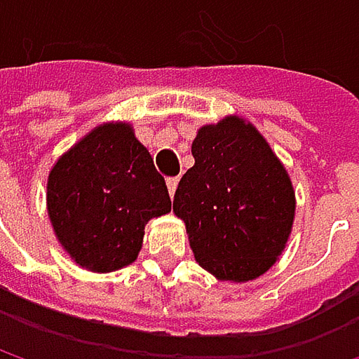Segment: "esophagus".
Segmentation results:
<instances>
[{"mask_svg":"<svg viewBox=\"0 0 359 359\" xmlns=\"http://www.w3.org/2000/svg\"><path fill=\"white\" fill-rule=\"evenodd\" d=\"M166 187H168V193H170V197L175 195V191H177V187H179V177H170V179H166Z\"/></svg>","mask_w":359,"mask_h":359,"instance_id":"1","label":"esophagus"}]
</instances>
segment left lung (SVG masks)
Here are the masks:
<instances>
[{
	"mask_svg": "<svg viewBox=\"0 0 359 359\" xmlns=\"http://www.w3.org/2000/svg\"><path fill=\"white\" fill-rule=\"evenodd\" d=\"M191 154L195 164L180 179L172 210L195 259L220 280L262 276L285 250L295 218L285 166L239 116L201 126Z\"/></svg>",
	"mask_w": 359,
	"mask_h": 359,
	"instance_id": "obj_1",
	"label": "left lung"
}]
</instances>
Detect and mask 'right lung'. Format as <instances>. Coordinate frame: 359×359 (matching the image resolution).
I'll use <instances>...</instances> for the list:
<instances>
[{
	"mask_svg": "<svg viewBox=\"0 0 359 359\" xmlns=\"http://www.w3.org/2000/svg\"><path fill=\"white\" fill-rule=\"evenodd\" d=\"M166 180L126 122L95 126L47 179V214L64 251L91 272L133 264L145 224L170 212Z\"/></svg>",
	"mask_w": 359,
	"mask_h": 359,
	"instance_id": "1",
	"label": "right lung"
}]
</instances>
